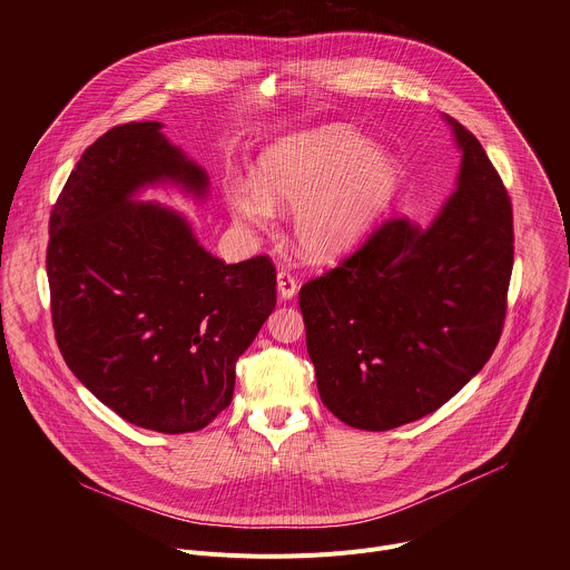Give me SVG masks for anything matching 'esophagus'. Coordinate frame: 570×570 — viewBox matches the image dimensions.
I'll return each instance as SVG.
<instances>
[{"instance_id": "obj_1", "label": "esophagus", "mask_w": 570, "mask_h": 570, "mask_svg": "<svg viewBox=\"0 0 570 570\" xmlns=\"http://www.w3.org/2000/svg\"><path fill=\"white\" fill-rule=\"evenodd\" d=\"M277 291L284 299H291L297 293V279L288 271L277 273Z\"/></svg>"}]
</instances>
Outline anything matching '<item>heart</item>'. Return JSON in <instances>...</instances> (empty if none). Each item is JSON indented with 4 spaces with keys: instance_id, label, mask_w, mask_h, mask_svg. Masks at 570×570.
<instances>
[{
    "instance_id": "b5f03b06",
    "label": "heart",
    "mask_w": 570,
    "mask_h": 570,
    "mask_svg": "<svg viewBox=\"0 0 570 570\" xmlns=\"http://www.w3.org/2000/svg\"><path fill=\"white\" fill-rule=\"evenodd\" d=\"M396 171L376 148L343 126L286 137L259 161V178L227 180L234 220L262 229L273 205L297 207L293 238L311 262H332L352 250L396 191Z\"/></svg>"
}]
</instances>
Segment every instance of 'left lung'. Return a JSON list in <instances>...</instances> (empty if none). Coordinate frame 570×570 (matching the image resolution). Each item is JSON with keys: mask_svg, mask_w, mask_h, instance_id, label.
<instances>
[{"mask_svg": "<svg viewBox=\"0 0 570 570\" xmlns=\"http://www.w3.org/2000/svg\"><path fill=\"white\" fill-rule=\"evenodd\" d=\"M446 119L462 165L433 225L390 218L299 288L320 399L354 429L390 431L435 413L490 361L503 332L512 203L473 132Z\"/></svg>", "mask_w": 570, "mask_h": 570, "instance_id": "obj_1", "label": "left lung"}]
</instances>
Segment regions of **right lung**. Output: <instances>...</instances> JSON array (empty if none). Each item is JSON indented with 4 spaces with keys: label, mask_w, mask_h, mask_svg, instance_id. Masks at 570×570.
Returning <instances> with one entry per match:
<instances>
[{
    "label": "right lung",
    "mask_w": 570,
    "mask_h": 570,
    "mask_svg": "<svg viewBox=\"0 0 570 570\" xmlns=\"http://www.w3.org/2000/svg\"><path fill=\"white\" fill-rule=\"evenodd\" d=\"M159 128L115 126L80 155L51 209L47 277L73 376L121 420L176 435L229 405L234 365L277 304V273L266 255L225 264L180 214L130 200L161 180L207 191Z\"/></svg>",
    "instance_id": "1"
}]
</instances>
